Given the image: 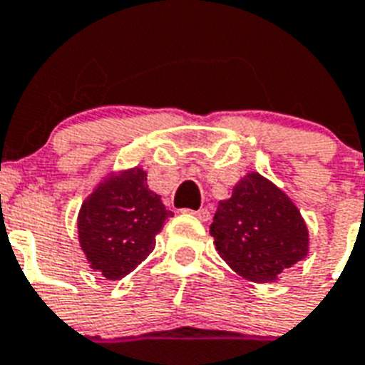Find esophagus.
I'll return each mask as SVG.
<instances>
[{"label": "esophagus", "instance_id": "esophagus-1", "mask_svg": "<svg viewBox=\"0 0 365 365\" xmlns=\"http://www.w3.org/2000/svg\"><path fill=\"white\" fill-rule=\"evenodd\" d=\"M192 215L196 218H200L201 222H207L209 218H211V212H209V209H200V211H192Z\"/></svg>", "mask_w": 365, "mask_h": 365}]
</instances>
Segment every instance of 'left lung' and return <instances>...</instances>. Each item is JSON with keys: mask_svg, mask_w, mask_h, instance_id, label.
Instances as JSON below:
<instances>
[{"mask_svg": "<svg viewBox=\"0 0 365 365\" xmlns=\"http://www.w3.org/2000/svg\"><path fill=\"white\" fill-rule=\"evenodd\" d=\"M220 258L252 282H273L309 252V232L294 201L260 173H247L211 224Z\"/></svg>", "mask_w": 365, "mask_h": 365, "instance_id": "1", "label": "left lung"}]
</instances>
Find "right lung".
Listing matches in <instances>:
<instances>
[{"label":"right lung","instance_id":"right-lung-1","mask_svg":"<svg viewBox=\"0 0 365 365\" xmlns=\"http://www.w3.org/2000/svg\"><path fill=\"white\" fill-rule=\"evenodd\" d=\"M169 217L173 212L148 190L147 171L124 169L110 173L81 205L78 243L92 269L118 281L153 252Z\"/></svg>","mask_w":365,"mask_h":365}]
</instances>
